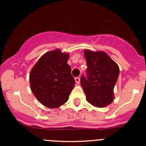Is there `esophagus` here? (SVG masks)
<instances>
[{"label": "esophagus", "instance_id": "esophagus-1", "mask_svg": "<svg viewBox=\"0 0 146 146\" xmlns=\"http://www.w3.org/2000/svg\"><path fill=\"white\" fill-rule=\"evenodd\" d=\"M75 80H76V84H77V85H79V84H80V78L76 77V78H75Z\"/></svg>", "mask_w": 146, "mask_h": 146}]
</instances>
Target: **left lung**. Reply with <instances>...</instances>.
Instances as JSON below:
<instances>
[{"label":"left lung","instance_id":"obj_1","mask_svg":"<svg viewBox=\"0 0 146 146\" xmlns=\"http://www.w3.org/2000/svg\"><path fill=\"white\" fill-rule=\"evenodd\" d=\"M87 78L82 76L81 86L86 100L96 107H105L114 100V88L118 79L119 68L104 51L84 50Z\"/></svg>","mask_w":146,"mask_h":146}]
</instances>
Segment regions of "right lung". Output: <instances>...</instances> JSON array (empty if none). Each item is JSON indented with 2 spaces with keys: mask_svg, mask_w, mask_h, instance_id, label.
<instances>
[{
  "mask_svg": "<svg viewBox=\"0 0 146 146\" xmlns=\"http://www.w3.org/2000/svg\"><path fill=\"white\" fill-rule=\"evenodd\" d=\"M68 53L55 49L45 53L29 73L32 93L42 104L58 108L68 101L76 84L67 64Z\"/></svg>",
  "mask_w": 146,
  "mask_h": 146,
  "instance_id": "right-lung-1",
  "label": "right lung"
}]
</instances>
